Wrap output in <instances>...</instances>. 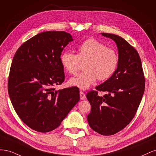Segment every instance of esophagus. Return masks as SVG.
Instances as JSON below:
<instances>
[{"label": "esophagus", "mask_w": 156, "mask_h": 156, "mask_svg": "<svg viewBox=\"0 0 156 156\" xmlns=\"http://www.w3.org/2000/svg\"><path fill=\"white\" fill-rule=\"evenodd\" d=\"M80 99L81 100H84L86 98L85 93H84L83 91H80Z\"/></svg>", "instance_id": "1"}]
</instances>
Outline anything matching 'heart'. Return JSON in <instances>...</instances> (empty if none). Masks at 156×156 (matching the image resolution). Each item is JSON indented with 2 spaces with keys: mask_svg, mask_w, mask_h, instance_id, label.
<instances>
[{
  "mask_svg": "<svg viewBox=\"0 0 156 156\" xmlns=\"http://www.w3.org/2000/svg\"><path fill=\"white\" fill-rule=\"evenodd\" d=\"M78 54L73 51H64L61 56V63L66 72L76 74L81 63L86 62L84 72L70 79L69 84L82 90L90 88L96 80L109 79L117 69L119 57L112 48L95 38L83 41L78 48Z\"/></svg>",
  "mask_w": 156,
  "mask_h": 156,
  "instance_id": "1",
  "label": "heart"
}]
</instances>
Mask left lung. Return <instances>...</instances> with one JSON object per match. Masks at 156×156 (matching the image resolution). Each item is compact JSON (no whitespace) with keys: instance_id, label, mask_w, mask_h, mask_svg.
<instances>
[{"instance_id":"1","label":"left lung","mask_w":156,"mask_h":156,"mask_svg":"<svg viewBox=\"0 0 156 156\" xmlns=\"http://www.w3.org/2000/svg\"><path fill=\"white\" fill-rule=\"evenodd\" d=\"M101 34L116 44L119 63L112 76L97 86V91L87 93L91 106L87 121L93 130L108 136L122 130L134 118L144 94L145 80L135 49L116 34ZM98 91H105L107 94L100 97Z\"/></svg>"}]
</instances>
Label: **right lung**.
<instances>
[{"mask_svg":"<svg viewBox=\"0 0 156 156\" xmlns=\"http://www.w3.org/2000/svg\"><path fill=\"white\" fill-rule=\"evenodd\" d=\"M65 31H46L18 48L12 60L8 90L20 118L32 129L46 133L58 127L80 101L76 87L55 90L64 82L61 55L73 41Z\"/></svg>","mask_w":156,"mask_h":156,"instance_id":"right-lung-1","label":"right lung"}]
</instances>
